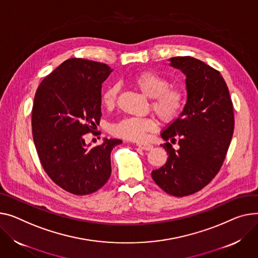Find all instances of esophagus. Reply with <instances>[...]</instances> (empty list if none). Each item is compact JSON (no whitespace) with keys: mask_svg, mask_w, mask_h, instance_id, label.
<instances>
[{"mask_svg":"<svg viewBox=\"0 0 258 258\" xmlns=\"http://www.w3.org/2000/svg\"><path fill=\"white\" fill-rule=\"evenodd\" d=\"M137 146H138L139 148L143 149V150H151L152 149V145L149 144V143H138L137 144Z\"/></svg>","mask_w":258,"mask_h":258,"instance_id":"34e87169","label":"esophagus"}]
</instances>
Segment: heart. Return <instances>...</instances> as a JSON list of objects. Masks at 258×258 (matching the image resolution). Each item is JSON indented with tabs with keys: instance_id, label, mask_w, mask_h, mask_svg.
<instances>
[{
	"instance_id": "b5f03b06",
	"label": "heart",
	"mask_w": 258,
	"mask_h": 258,
	"mask_svg": "<svg viewBox=\"0 0 258 258\" xmlns=\"http://www.w3.org/2000/svg\"><path fill=\"white\" fill-rule=\"evenodd\" d=\"M133 83L145 96L152 98L151 108L164 122L175 120L184 105V92L178 87H170L167 79L153 72H144L136 76ZM119 85L112 84L102 93V104L111 108L115 105ZM157 128L152 117H127L113 124L112 133L131 141L143 140L147 133Z\"/></svg>"
}]
</instances>
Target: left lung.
I'll return each mask as SVG.
<instances>
[{
    "label": "left lung",
    "mask_w": 258,
    "mask_h": 258,
    "mask_svg": "<svg viewBox=\"0 0 258 258\" xmlns=\"http://www.w3.org/2000/svg\"><path fill=\"white\" fill-rule=\"evenodd\" d=\"M169 62L185 76L186 101L161 137L172 143L177 138L179 148L163 144L167 162L151 176L166 193L182 197L201 190L219 172L233 135V106L224 79L213 67L192 57Z\"/></svg>",
    "instance_id": "8db88e82"
}]
</instances>
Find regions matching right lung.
<instances>
[{"label":"right lung","instance_id":"1","mask_svg":"<svg viewBox=\"0 0 258 258\" xmlns=\"http://www.w3.org/2000/svg\"><path fill=\"white\" fill-rule=\"evenodd\" d=\"M107 64L72 58L40 83L34 97L32 133L40 163L55 183L75 195L96 192L111 175V151L121 144L105 138L90 147L85 135L99 124Z\"/></svg>","mask_w":258,"mask_h":258}]
</instances>
